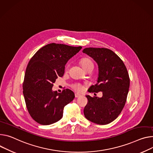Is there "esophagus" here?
Wrapping results in <instances>:
<instances>
[{
	"instance_id": "34e87169",
	"label": "esophagus",
	"mask_w": 153,
	"mask_h": 153,
	"mask_svg": "<svg viewBox=\"0 0 153 153\" xmlns=\"http://www.w3.org/2000/svg\"><path fill=\"white\" fill-rule=\"evenodd\" d=\"M80 96H81V95L79 94H77V93L75 94V98H79V97H80Z\"/></svg>"
}]
</instances>
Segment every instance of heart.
I'll return each mask as SVG.
<instances>
[{
	"mask_svg": "<svg viewBox=\"0 0 153 153\" xmlns=\"http://www.w3.org/2000/svg\"><path fill=\"white\" fill-rule=\"evenodd\" d=\"M80 64L82 66V68H84V69H85L87 68H88V66H91V65H93V63L92 62V61L88 59V58H84L82 59L80 61ZM73 88H74V90H76V91H82L83 90V87L79 84H75L73 85Z\"/></svg>",
	"mask_w": 153,
	"mask_h": 153,
	"instance_id": "b5f03b06",
	"label": "heart"
}]
</instances>
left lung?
<instances>
[{"instance_id": "1", "label": "left lung", "mask_w": 153, "mask_h": 153, "mask_svg": "<svg viewBox=\"0 0 153 153\" xmlns=\"http://www.w3.org/2000/svg\"><path fill=\"white\" fill-rule=\"evenodd\" d=\"M83 52L94 59L99 69L96 84L88 91L102 92L101 98L86 95L88 102L84 110V115L94 123L107 124L118 117L126 103L130 85L129 74L122 60L112 51L87 48Z\"/></svg>"}]
</instances>
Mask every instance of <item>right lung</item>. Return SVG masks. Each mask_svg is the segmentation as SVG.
<instances>
[{
    "label": "right lung",
    "mask_w": 153,
    "mask_h": 153,
    "mask_svg": "<svg viewBox=\"0 0 153 153\" xmlns=\"http://www.w3.org/2000/svg\"><path fill=\"white\" fill-rule=\"evenodd\" d=\"M82 49L51 43L39 49L27 66L22 85L27 108L31 117L42 125H49L63 117L64 107L74 98L69 89L62 93L52 88L58 77H62L65 65Z\"/></svg>",
    "instance_id": "right-lung-1"
}]
</instances>
